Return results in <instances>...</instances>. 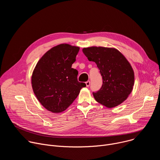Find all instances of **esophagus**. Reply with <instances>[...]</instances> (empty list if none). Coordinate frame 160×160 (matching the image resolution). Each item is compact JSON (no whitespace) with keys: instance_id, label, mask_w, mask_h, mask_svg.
Returning <instances> with one entry per match:
<instances>
[{"instance_id":"obj_1","label":"esophagus","mask_w":160,"mask_h":160,"mask_svg":"<svg viewBox=\"0 0 160 160\" xmlns=\"http://www.w3.org/2000/svg\"><path fill=\"white\" fill-rule=\"evenodd\" d=\"M85 84H86V86L88 87H89L90 85V81H87V82H85Z\"/></svg>"}]
</instances>
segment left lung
I'll use <instances>...</instances> for the list:
<instances>
[{"label":"left lung","instance_id":"1","mask_svg":"<svg viewBox=\"0 0 160 160\" xmlns=\"http://www.w3.org/2000/svg\"><path fill=\"white\" fill-rule=\"evenodd\" d=\"M82 51L90 61L96 63L102 77V85L94 99L101 104L112 108L125 101L134 85V72L126 58L113 48L92 46Z\"/></svg>","mask_w":160,"mask_h":160}]
</instances>
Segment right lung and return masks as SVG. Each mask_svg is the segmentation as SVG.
<instances>
[{
  "instance_id": "add662e5",
  "label": "right lung",
  "mask_w": 160,
  "mask_h": 160,
  "mask_svg": "<svg viewBox=\"0 0 160 160\" xmlns=\"http://www.w3.org/2000/svg\"><path fill=\"white\" fill-rule=\"evenodd\" d=\"M79 50V47L68 43L58 45L42 56L33 71V92L40 103L52 112L66 110L86 87L78 81V72L72 68Z\"/></svg>"
}]
</instances>
